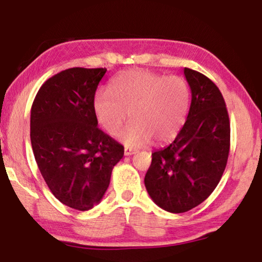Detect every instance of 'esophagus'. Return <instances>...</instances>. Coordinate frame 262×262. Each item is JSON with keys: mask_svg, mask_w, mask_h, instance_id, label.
Here are the masks:
<instances>
[{"mask_svg": "<svg viewBox=\"0 0 262 262\" xmlns=\"http://www.w3.org/2000/svg\"><path fill=\"white\" fill-rule=\"evenodd\" d=\"M136 152H137V150H131V149H127V148H125V150H124V155L125 156L135 155Z\"/></svg>", "mask_w": 262, "mask_h": 262, "instance_id": "esophagus-1", "label": "esophagus"}]
</instances>
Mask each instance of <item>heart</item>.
I'll list each match as a JSON object with an SVG mask.
<instances>
[{
    "mask_svg": "<svg viewBox=\"0 0 262 262\" xmlns=\"http://www.w3.org/2000/svg\"><path fill=\"white\" fill-rule=\"evenodd\" d=\"M110 92L99 91L94 95L95 118L107 134L117 136L128 113L131 123L120 135L128 148L170 143L185 123L189 89L182 77L132 69L117 75Z\"/></svg>",
    "mask_w": 262,
    "mask_h": 262,
    "instance_id": "heart-1",
    "label": "heart"
}]
</instances>
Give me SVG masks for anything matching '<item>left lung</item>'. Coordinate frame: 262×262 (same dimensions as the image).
Instances as JSON below:
<instances>
[{
  "mask_svg": "<svg viewBox=\"0 0 262 262\" xmlns=\"http://www.w3.org/2000/svg\"><path fill=\"white\" fill-rule=\"evenodd\" d=\"M191 88L186 123L174 142L151 154L144 178L152 202L182 213L209 198L220 182L230 149V121L223 95L205 75L185 68Z\"/></svg>",
  "mask_w": 262,
  "mask_h": 262,
  "instance_id": "1",
  "label": "left lung"
}]
</instances>
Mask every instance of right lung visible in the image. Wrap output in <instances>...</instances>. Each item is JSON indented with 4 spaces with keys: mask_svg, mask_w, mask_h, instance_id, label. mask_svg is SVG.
Masks as SVG:
<instances>
[{
    "mask_svg": "<svg viewBox=\"0 0 262 262\" xmlns=\"http://www.w3.org/2000/svg\"><path fill=\"white\" fill-rule=\"evenodd\" d=\"M105 68H71L49 78L31 108L35 162L64 205L91 210L101 202L124 146L98 127L93 99Z\"/></svg>",
    "mask_w": 262,
    "mask_h": 262,
    "instance_id": "right-lung-1",
    "label": "right lung"
}]
</instances>
